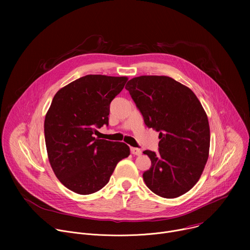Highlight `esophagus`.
<instances>
[{
  "instance_id": "esophagus-1",
  "label": "esophagus",
  "mask_w": 250,
  "mask_h": 250,
  "mask_svg": "<svg viewBox=\"0 0 250 250\" xmlns=\"http://www.w3.org/2000/svg\"><path fill=\"white\" fill-rule=\"evenodd\" d=\"M130 152L133 155H140L141 154V149L135 148V147H130Z\"/></svg>"
}]
</instances>
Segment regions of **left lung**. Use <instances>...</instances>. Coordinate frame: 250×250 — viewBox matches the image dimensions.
Returning <instances> with one entry per match:
<instances>
[{
	"mask_svg": "<svg viewBox=\"0 0 250 250\" xmlns=\"http://www.w3.org/2000/svg\"><path fill=\"white\" fill-rule=\"evenodd\" d=\"M146 125L159 132V153L144 151L151 167L144 173L156 195L173 199L190 191L208 158L209 125L194 92L167 76H139L125 86Z\"/></svg>",
	"mask_w": 250,
	"mask_h": 250,
	"instance_id": "1",
	"label": "left lung"
}]
</instances>
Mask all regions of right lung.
I'll list each match as a JSON object with an SVG mask.
<instances>
[{
	"instance_id": "add662e5",
	"label": "right lung",
	"mask_w": 250,
	"mask_h": 250,
	"mask_svg": "<svg viewBox=\"0 0 250 250\" xmlns=\"http://www.w3.org/2000/svg\"><path fill=\"white\" fill-rule=\"evenodd\" d=\"M127 77L86 75L61 88L44 120L51 168L69 190L89 195L109 182L117 164L130 153L128 146L94 137L109 124L110 104Z\"/></svg>"
}]
</instances>
